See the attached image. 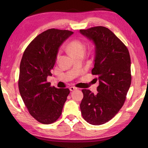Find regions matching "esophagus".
Wrapping results in <instances>:
<instances>
[{
    "label": "esophagus",
    "instance_id": "obj_1",
    "mask_svg": "<svg viewBox=\"0 0 148 148\" xmlns=\"http://www.w3.org/2000/svg\"><path fill=\"white\" fill-rule=\"evenodd\" d=\"M77 88L76 87H75V86H71L70 87V90L71 91H74V90H77Z\"/></svg>",
    "mask_w": 148,
    "mask_h": 148
}]
</instances>
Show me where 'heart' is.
Here are the masks:
<instances>
[{"label": "heart", "mask_w": 148, "mask_h": 148, "mask_svg": "<svg viewBox=\"0 0 148 148\" xmlns=\"http://www.w3.org/2000/svg\"><path fill=\"white\" fill-rule=\"evenodd\" d=\"M67 49L69 53L74 56L79 54H84L86 50V46L84 44L79 40L74 39L69 42L67 46ZM60 53L58 52L56 55V58L58 59Z\"/></svg>", "instance_id": "obj_1"}]
</instances>
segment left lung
I'll use <instances>...</instances> for the list:
<instances>
[{"instance_id":"8db88e82","label":"left lung","mask_w":148,"mask_h":148,"mask_svg":"<svg viewBox=\"0 0 148 148\" xmlns=\"http://www.w3.org/2000/svg\"><path fill=\"white\" fill-rule=\"evenodd\" d=\"M95 45L93 75L99 77L96 95L83 89L80 109L83 118L100 125L114 118L123 106L131 84V60L128 49L109 29L98 26L79 30Z\"/></svg>"}]
</instances>
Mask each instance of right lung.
<instances>
[{
    "mask_svg": "<svg viewBox=\"0 0 148 148\" xmlns=\"http://www.w3.org/2000/svg\"><path fill=\"white\" fill-rule=\"evenodd\" d=\"M72 34L67 30H47L34 39L22 56L19 91L30 114L42 124L57 120L70 93L69 88L51 86L47 77L52 75L59 47Z\"/></svg>",
    "mask_w": 148,
    "mask_h": 148,
    "instance_id": "right-lung-1",
    "label": "right lung"
}]
</instances>
